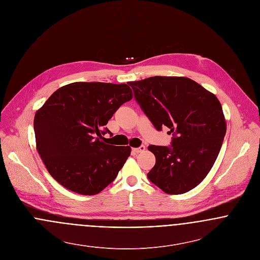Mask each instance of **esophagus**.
I'll return each mask as SVG.
<instances>
[{
    "mask_svg": "<svg viewBox=\"0 0 260 260\" xmlns=\"http://www.w3.org/2000/svg\"><path fill=\"white\" fill-rule=\"evenodd\" d=\"M135 153H140V152H143L145 150V146H140L139 148H133L132 149Z\"/></svg>",
    "mask_w": 260,
    "mask_h": 260,
    "instance_id": "esophagus-1",
    "label": "esophagus"
}]
</instances>
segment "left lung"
<instances>
[{
	"instance_id": "1",
	"label": "left lung",
	"mask_w": 260,
	"mask_h": 260,
	"mask_svg": "<svg viewBox=\"0 0 260 260\" xmlns=\"http://www.w3.org/2000/svg\"><path fill=\"white\" fill-rule=\"evenodd\" d=\"M154 127L173 133L172 146L150 145L156 158L149 180L167 194L195 188L211 170L226 133L217 97L187 77L154 76L128 83Z\"/></svg>"
}]
</instances>
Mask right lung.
Masks as SVG:
<instances>
[{
  "label": "right lung",
  "instance_id": "obj_1",
  "mask_svg": "<svg viewBox=\"0 0 260 260\" xmlns=\"http://www.w3.org/2000/svg\"><path fill=\"white\" fill-rule=\"evenodd\" d=\"M133 98L127 84L75 82L56 90L36 112V148L50 175L82 195H95L114 181L131 147L101 140L113 114Z\"/></svg>",
  "mask_w": 260,
  "mask_h": 260
}]
</instances>
